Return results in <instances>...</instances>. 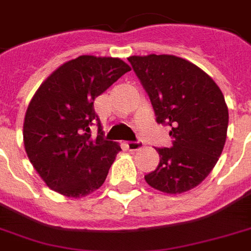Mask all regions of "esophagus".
Instances as JSON below:
<instances>
[{"instance_id":"esophagus-1","label":"esophagus","mask_w":251,"mask_h":251,"mask_svg":"<svg viewBox=\"0 0 251 251\" xmlns=\"http://www.w3.org/2000/svg\"><path fill=\"white\" fill-rule=\"evenodd\" d=\"M143 146V142L141 141H135V142H127L126 143V149L129 150V151H137Z\"/></svg>"}]
</instances>
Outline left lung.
Here are the masks:
<instances>
[{
  "label": "left lung",
  "mask_w": 251,
  "mask_h": 251,
  "mask_svg": "<svg viewBox=\"0 0 251 251\" xmlns=\"http://www.w3.org/2000/svg\"><path fill=\"white\" fill-rule=\"evenodd\" d=\"M149 95L157 124L171 127L169 149H156L160 163L146 182L167 194L198 186L218 163L226 139L228 106L208 74L171 54L127 58Z\"/></svg>",
  "instance_id": "8db88e82"
}]
</instances>
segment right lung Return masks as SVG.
<instances>
[{
    "label": "right lung",
    "instance_id": "1",
    "mask_svg": "<svg viewBox=\"0 0 251 251\" xmlns=\"http://www.w3.org/2000/svg\"><path fill=\"white\" fill-rule=\"evenodd\" d=\"M130 70L120 58L79 56L61 65L35 92L23 141L31 164L52 190L79 198L104 183L121 147L100 134L94 101ZM94 123L96 138L90 137Z\"/></svg>",
    "mask_w": 251,
    "mask_h": 251
}]
</instances>
